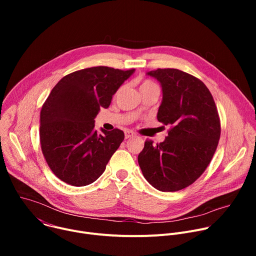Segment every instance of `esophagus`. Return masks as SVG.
<instances>
[{
  "label": "esophagus",
  "instance_id": "1",
  "mask_svg": "<svg viewBox=\"0 0 256 256\" xmlns=\"http://www.w3.org/2000/svg\"><path fill=\"white\" fill-rule=\"evenodd\" d=\"M134 136V132H132V130H126L124 132V138H132Z\"/></svg>",
  "mask_w": 256,
  "mask_h": 256
}]
</instances>
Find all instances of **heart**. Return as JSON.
Listing matches in <instances>:
<instances>
[{"label":"heart","mask_w":256,"mask_h":256,"mask_svg":"<svg viewBox=\"0 0 256 256\" xmlns=\"http://www.w3.org/2000/svg\"><path fill=\"white\" fill-rule=\"evenodd\" d=\"M151 86H156V84L153 83V82L150 81V80H144V81L140 84V90H144V89H146V88H149V87H151Z\"/></svg>","instance_id":"1"}]
</instances>
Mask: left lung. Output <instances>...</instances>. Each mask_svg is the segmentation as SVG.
I'll use <instances>...</instances> for the list:
<instances>
[{
    "mask_svg": "<svg viewBox=\"0 0 256 256\" xmlns=\"http://www.w3.org/2000/svg\"><path fill=\"white\" fill-rule=\"evenodd\" d=\"M163 99L157 118L169 126L165 140H147L138 162L144 177L160 192L184 190L204 172L221 136L214 98L198 78L177 68H157Z\"/></svg>",
    "mask_w": 256,
    "mask_h": 256,
    "instance_id": "1",
    "label": "left lung"
}]
</instances>
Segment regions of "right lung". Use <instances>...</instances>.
<instances>
[{"instance_id":"1","label":"right lung","mask_w":256,"mask_h":256,"mask_svg":"<svg viewBox=\"0 0 256 256\" xmlns=\"http://www.w3.org/2000/svg\"><path fill=\"white\" fill-rule=\"evenodd\" d=\"M134 72L83 68L64 76L52 90L40 112V138L48 165L62 181L85 186L104 172L124 134L118 128H101L99 134L94 120Z\"/></svg>"}]
</instances>
